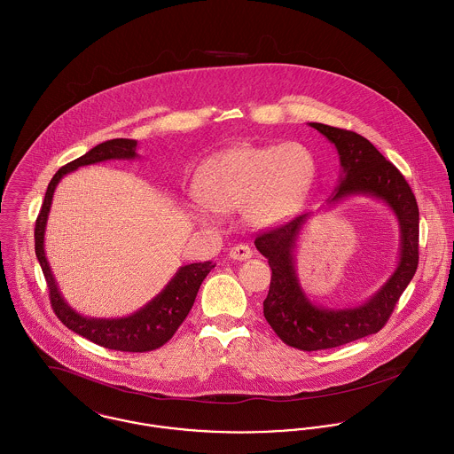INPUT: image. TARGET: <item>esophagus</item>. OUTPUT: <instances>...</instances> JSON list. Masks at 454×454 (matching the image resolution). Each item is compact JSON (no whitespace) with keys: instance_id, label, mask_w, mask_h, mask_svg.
Returning a JSON list of instances; mask_svg holds the SVG:
<instances>
[{"instance_id":"obj_1","label":"esophagus","mask_w":454,"mask_h":454,"mask_svg":"<svg viewBox=\"0 0 454 454\" xmlns=\"http://www.w3.org/2000/svg\"><path fill=\"white\" fill-rule=\"evenodd\" d=\"M229 255L234 261H247V259L252 257V248L248 245H236V247L231 248Z\"/></svg>"}]
</instances>
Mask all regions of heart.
Here are the masks:
<instances>
[{"mask_svg": "<svg viewBox=\"0 0 454 454\" xmlns=\"http://www.w3.org/2000/svg\"><path fill=\"white\" fill-rule=\"evenodd\" d=\"M315 177V158L300 143L231 148L202 165L190 213L209 225L220 211L241 207L255 227L278 225L301 211Z\"/></svg>", "mask_w": 454, "mask_h": 454, "instance_id": "heart-1", "label": "heart"}]
</instances>
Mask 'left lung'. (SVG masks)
Wrapping results in <instances>:
<instances>
[{"instance_id": "1", "label": "left lung", "mask_w": 454, "mask_h": 454, "mask_svg": "<svg viewBox=\"0 0 454 454\" xmlns=\"http://www.w3.org/2000/svg\"><path fill=\"white\" fill-rule=\"evenodd\" d=\"M334 145L341 174L327 204L348 197L382 200L396 216L400 227V259L395 273L368 300L350 308L313 304L302 291L296 273V247L309 213L266 231L255 238L257 250L273 271L270 293L264 300V317L273 331L300 350H322L379 333L391 317L396 302L411 284L419 262V209L416 197L402 172L386 160L363 136L308 123Z\"/></svg>"}]
</instances>
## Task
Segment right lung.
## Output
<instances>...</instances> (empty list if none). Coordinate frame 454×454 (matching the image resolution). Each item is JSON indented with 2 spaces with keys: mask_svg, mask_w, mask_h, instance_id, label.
<instances>
[{
  "mask_svg": "<svg viewBox=\"0 0 454 454\" xmlns=\"http://www.w3.org/2000/svg\"><path fill=\"white\" fill-rule=\"evenodd\" d=\"M137 154V141L134 139H111L106 141L93 150L79 156L77 160L63 165L51 179L42 209L38 213L35 223V254L42 266L51 306L58 318L74 333L88 338L90 341L111 348V350H123V352H148L161 347L165 341L172 338L177 327L186 318L188 311L192 309L195 296L199 293L200 284L207 277V273L215 268L211 262H195L181 266L170 282L163 287L160 294H156L152 301L146 302L143 308L134 311L129 317L121 318H97V317H84L77 313L65 298L58 287V282L52 275L49 261L45 257V225L52 204V195L61 181L63 176L74 172L82 165H91L107 160H136Z\"/></svg>",
  "mask_w": 454,
  "mask_h": 454,
  "instance_id": "add662e5",
  "label": "right lung"
}]
</instances>
